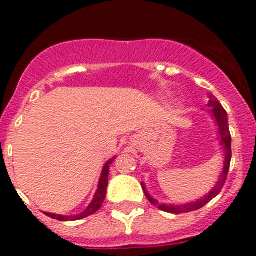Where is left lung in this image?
I'll use <instances>...</instances> for the list:
<instances>
[{"label": "left lung", "instance_id": "1", "mask_svg": "<svg viewBox=\"0 0 256 256\" xmlns=\"http://www.w3.org/2000/svg\"><path fill=\"white\" fill-rule=\"evenodd\" d=\"M212 98V100H210L209 106H212V114H214L215 118H216L218 121V125H219V132H220V136H222V144L224 145V148H225L224 170H222V176H220V180L218 181L215 188L210 191L206 196L202 198V199L198 200V202H190V204L178 205V206H176V205H158V202H156L155 199H152V198L146 192L144 184H141L144 192H145L148 202H150L152 205H155V206L156 205H158V209L162 210V212H171V214H182V212H195V210L202 209V208L205 206L210 200H212L216 195L220 194V191H222V186H224L225 180H226L228 178V172H229V168H230V161H232V135H230L229 125H228L226 111L222 108V104H220L216 98Z\"/></svg>", "mask_w": 256, "mask_h": 256}]
</instances>
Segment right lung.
Segmentation results:
<instances>
[{"instance_id": "add662e5", "label": "right lung", "mask_w": 256, "mask_h": 256, "mask_svg": "<svg viewBox=\"0 0 256 256\" xmlns=\"http://www.w3.org/2000/svg\"><path fill=\"white\" fill-rule=\"evenodd\" d=\"M112 161H114V158H111V160L108 161V162L105 164V166H104L102 174H101V178H100V182H98V191H96L95 196H94L92 202L88 205V208L85 210V212H81L80 215H76V216H62V215L50 214V212H44V214H46L47 216L52 218V219L60 220V222H66V220L84 219V218L88 216V215H92L94 212H98V210L101 208V205H102L104 200H105V198H106V188H108V171H110V165L112 164Z\"/></svg>"}]
</instances>
